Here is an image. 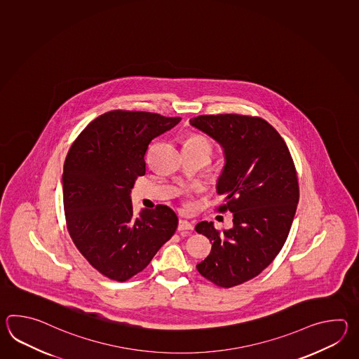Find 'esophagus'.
I'll return each mask as SVG.
<instances>
[{"mask_svg": "<svg viewBox=\"0 0 359 359\" xmlns=\"http://www.w3.org/2000/svg\"><path fill=\"white\" fill-rule=\"evenodd\" d=\"M194 226L191 224L190 222L186 219H180L178 222V231H192Z\"/></svg>", "mask_w": 359, "mask_h": 359, "instance_id": "obj_1", "label": "esophagus"}]
</instances>
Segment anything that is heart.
<instances>
[{
  "label": "heart",
  "mask_w": 359,
  "mask_h": 359,
  "mask_svg": "<svg viewBox=\"0 0 359 359\" xmlns=\"http://www.w3.org/2000/svg\"><path fill=\"white\" fill-rule=\"evenodd\" d=\"M184 146H190V147H200L204 149L208 153H210V142L208 138L200 135H192L190 137L184 141Z\"/></svg>",
  "instance_id": "heart-1"
}]
</instances>
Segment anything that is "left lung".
Masks as SVG:
<instances>
[{
    "mask_svg": "<svg viewBox=\"0 0 359 359\" xmlns=\"http://www.w3.org/2000/svg\"><path fill=\"white\" fill-rule=\"evenodd\" d=\"M190 124L223 150L217 194L233 223L222 232L213 222L196 224L212 243L196 268L217 286L232 287L259 275L283 249L298 206V177L283 137L262 118L200 115Z\"/></svg>",
    "mask_w": 359,
    "mask_h": 359,
    "instance_id": "left-lung-1",
    "label": "left lung"
}]
</instances>
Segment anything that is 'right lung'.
Instances as JSON below:
<instances>
[{
	"instance_id": "right-lung-1",
	"label": "right lung",
	"mask_w": 359,
	"mask_h": 359,
	"mask_svg": "<svg viewBox=\"0 0 359 359\" xmlns=\"http://www.w3.org/2000/svg\"><path fill=\"white\" fill-rule=\"evenodd\" d=\"M181 118L113 110L100 115L78 136L62 172L69 235L101 275L127 281L151 262L175 235L178 218L167 205L133 213L130 192L146 172L154 138Z\"/></svg>"
}]
</instances>
